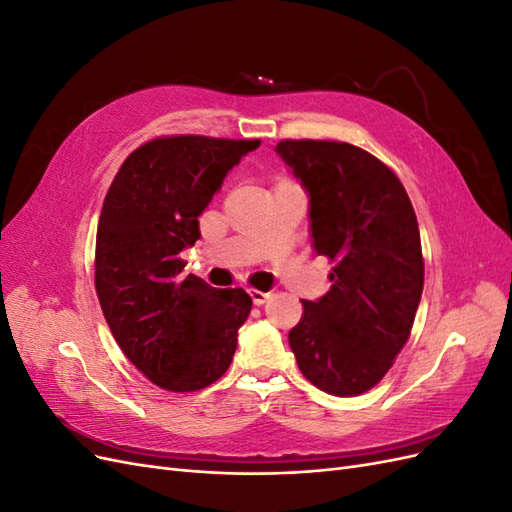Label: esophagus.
I'll list each match as a JSON object with an SVG mask.
<instances>
[{"label": "esophagus", "mask_w": 512, "mask_h": 512, "mask_svg": "<svg viewBox=\"0 0 512 512\" xmlns=\"http://www.w3.org/2000/svg\"><path fill=\"white\" fill-rule=\"evenodd\" d=\"M250 297H252L254 305H262L271 297V294L269 292H262V290H256V288H250Z\"/></svg>", "instance_id": "34e87169"}]
</instances>
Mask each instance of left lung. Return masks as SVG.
Listing matches in <instances>:
<instances>
[{
  "label": "left lung",
  "instance_id": "left-lung-1",
  "mask_svg": "<svg viewBox=\"0 0 512 512\" xmlns=\"http://www.w3.org/2000/svg\"><path fill=\"white\" fill-rule=\"evenodd\" d=\"M275 151L309 194L314 250L335 267L331 290L303 301L288 333L301 374L354 397L376 386L406 346L423 294L421 232L404 185L365 149L282 141Z\"/></svg>",
  "mask_w": 512,
  "mask_h": 512
}]
</instances>
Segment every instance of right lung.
Returning <instances> with one entry per match:
<instances>
[{
	"instance_id": "obj_1",
	"label": "right lung",
	"mask_w": 512,
	"mask_h": 512,
	"mask_svg": "<svg viewBox=\"0 0 512 512\" xmlns=\"http://www.w3.org/2000/svg\"><path fill=\"white\" fill-rule=\"evenodd\" d=\"M260 141L162 136L132 151L106 192L96 235V292L115 342L153 384L192 393L220 380L250 316L243 288L181 280L179 252L228 170Z\"/></svg>"
}]
</instances>
